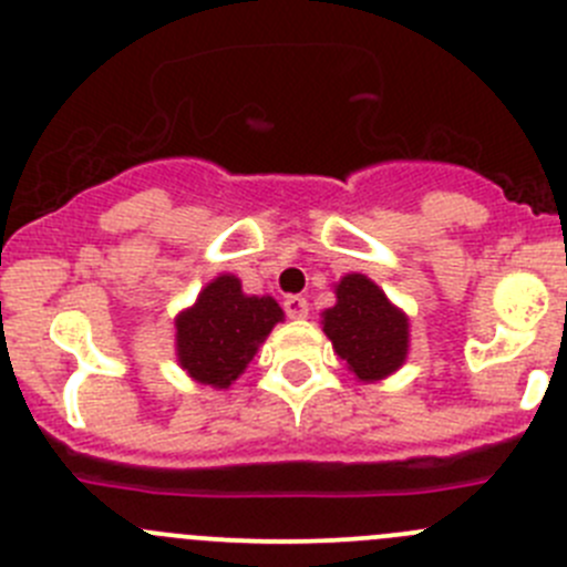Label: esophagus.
<instances>
[{"mask_svg":"<svg viewBox=\"0 0 567 567\" xmlns=\"http://www.w3.org/2000/svg\"><path fill=\"white\" fill-rule=\"evenodd\" d=\"M285 313H288L290 319H305V316H308V299H305V296H288V299H285Z\"/></svg>","mask_w":567,"mask_h":567,"instance_id":"34e87169","label":"esophagus"}]
</instances>
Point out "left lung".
<instances>
[{"label": "left lung", "instance_id": "left-lung-1", "mask_svg": "<svg viewBox=\"0 0 567 567\" xmlns=\"http://www.w3.org/2000/svg\"><path fill=\"white\" fill-rule=\"evenodd\" d=\"M338 305L324 313V332L338 355L361 380H380L405 361L409 321L383 290L361 274H349L336 288Z\"/></svg>", "mask_w": 567, "mask_h": 567}]
</instances>
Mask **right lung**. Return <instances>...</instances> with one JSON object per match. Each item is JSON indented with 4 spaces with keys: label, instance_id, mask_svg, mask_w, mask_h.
<instances>
[{
    "label": "right lung",
    "instance_id": "add662e5",
    "mask_svg": "<svg viewBox=\"0 0 567 567\" xmlns=\"http://www.w3.org/2000/svg\"><path fill=\"white\" fill-rule=\"evenodd\" d=\"M279 319L271 296H246L235 277H218L178 316V361L198 383L229 389Z\"/></svg>",
    "mask_w": 567,
    "mask_h": 567
}]
</instances>
